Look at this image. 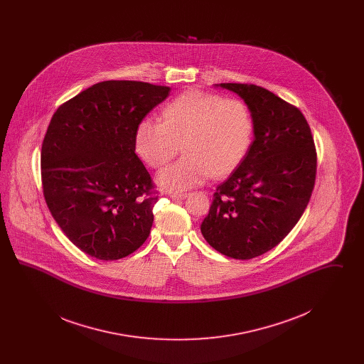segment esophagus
<instances>
[{
    "instance_id": "34e87169",
    "label": "esophagus",
    "mask_w": 364,
    "mask_h": 364,
    "mask_svg": "<svg viewBox=\"0 0 364 364\" xmlns=\"http://www.w3.org/2000/svg\"><path fill=\"white\" fill-rule=\"evenodd\" d=\"M188 193L187 192H169V196L172 198V199H184L186 196H187Z\"/></svg>"
}]
</instances>
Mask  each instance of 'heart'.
Masks as SVG:
<instances>
[{
  "mask_svg": "<svg viewBox=\"0 0 364 364\" xmlns=\"http://www.w3.org/2000/svg\"><path fill=\"white\" fill-rule=\"evenodd\" d=\"M254 134V117L244 101L188 90L165 106L162 122L140 120L134 144L153 169L183 149L186 154L161 171L156 181L168 190H184L235 171L250 151Z\"/></svg>",
  "mask_w": 364,
  "mask_h": 364,
  "instance_id": "heart-1",
  "label": "heart"
}]
</instances>
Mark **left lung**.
<instances>
[{
  "instance_id": "8db88e82",
  "label": "left lung",
  "mask_w": 364,
  "mask_h": 364,
  "mask_svg": "<svg viewBox=\"0 0 364 364\" xmlns=\"http://www.w3.org/2000/svg\"><path fill=\"white\" fill-rule=\"evenodd\" d=\"M250 106L255 134L250 151L213 195L200 230L233 259L270 251L294 229L311 198L316 151L303 113L272 91L221 83Z\"/></svg>"
}]
</instances>
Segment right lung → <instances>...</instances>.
<instances>
[{
    "mask_svg": "<svg viewBox=\"0 0 364 364\" xmlns=\"http://www.w3.org/2000/svg\"><path fill=\"white\" fill-rule=\"evenodd\" d=\"M169 91L106 80L53 114L41 151L43 196L65 236L92 258L122 259L150 235L158 196L134 136Z\"/></svg>",
    "mask_w": 364,
    "mask_h": 364,
    "instance_id": "right-lung-1",
    "label": "right lung"
}]
</instances>
